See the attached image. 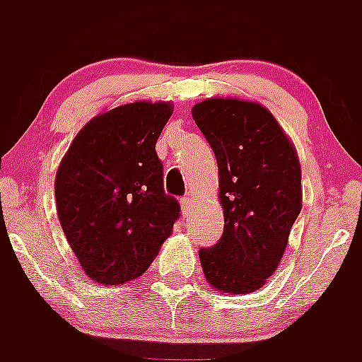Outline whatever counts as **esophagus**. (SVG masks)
<instances>
[{
	"mask_svg": "<svg viewBox=\"0 0 362 362\" xmlns=\"http://www.w3.org/2000/svg\"><path fill=\"white\" fill-rule=\"evenodd\" d=\"M179 203H181V209H183V214H188V210H190L192 206V197L190 196H185L179 199Z\"/></svg>",
	"mask_w": 362,
	"mask_h": 362,
	"instance_id": "34e87169",
	"label": "esophagus"
}]
</instances>
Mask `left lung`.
Wrapping results in <instances>:
<instances>
[{
	"label": "left lung",
	"mask_w": 362,
	"mask_h": 362,
	"mask_svg": "<svg viewBox=\"0 0 362 362\" xmlns=\"http://www.w3.org/2000/svg\"><path fill=\"white\" fill-rule=\"evenodd\" d=\"M192 116L216 153L225 210L221 239L199 250L204 277L232 296L255 292L279 267L303 209L297 152L259 103L204 99Z\"/></svg>",
	"instance_id": "obj_1"
}]
</instances>
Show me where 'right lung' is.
I'll return each instance as SVG.
<instances>
[{
  "instance_id": "add662e5",
  "label": "right lung",
  "mask_w": 362,
  "mask_h": 362,
  "mask_svg": "<svg viewBox=\"0 0 362 362\" xmlns=\"http://www.w3.org/2000/svg\"><path fill=\"white\" fill-rule=\"evenodd\" d=\"M172 110L166 101H136L99 114L57 168V217L94 283L123 284L145 274L179 219L156 152Z\"/></svg>"
}]
</instances>
